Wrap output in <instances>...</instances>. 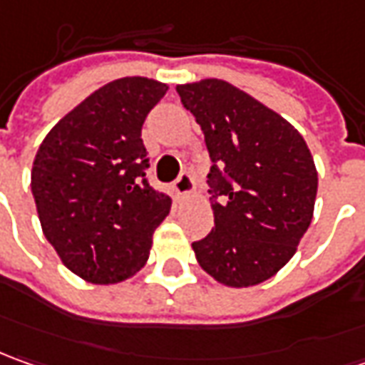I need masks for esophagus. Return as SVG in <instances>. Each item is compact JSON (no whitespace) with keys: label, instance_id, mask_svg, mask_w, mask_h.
Wrapping results in <instances>:
<instances>
[{"label":"esophagus","instance_id":"34e87169","mask_svg":"<svg viewBox=\"0 0 365 365\" xmlns=\"http://www.w3.org/2000/svg\"><path fill=\"white\" fill-rule=\"evenodd\" d=\"M173 192H175V195H178L180 200L187 197V195L194 192V178H192L187 171H183L182 175L175 180V183H173Z\"/></svg>","mask_w":365,"mask_h":365}]
</instances>
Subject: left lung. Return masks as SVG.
<instances>
[{"label": "left lung", "mask_w": 365, "mask_h": 365, "mask_svg": "<svg viewBox=\"0 0 365 365\" xmlns=\"http://www.w3.org/2000/svg\"><path fill=\"white\" fill-rule=\"evenodd\" d=\"M204 131L214 228L192 245L200 267L226 287H255L293 258L307 232L317 170L305 139L279 113L230 82L178 84Z\"/></svg>", "instance_id": "left-lung-1"}]
</instances>
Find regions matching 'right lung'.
<instances>
[{
  "label": "right lung",
  "instance_id": "add662e5",
  "mask_svg": "<svg viewBox=\"0 0 365 365\" xmlns=\"http://www.w3.org/2000/svg\"><path fill=\"white\" fill-rule=\"evenodd\" d=\"M168 84L127 76L101 86L40 145L32 194L48 242L74 274L115 284L141 270L171 197L153 190L141 127Z\"/></svg>",
  "mask_w": 365,
  "mask_h": 365
}]
</instances>
